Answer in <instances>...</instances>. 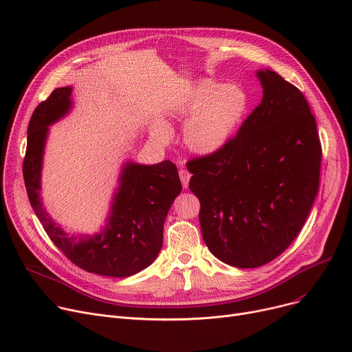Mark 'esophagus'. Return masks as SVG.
I'll list each match as a JSON object with an SVG mask.
<instances>
[{
  "mask_svg": "<svg viewBox=\"0 0 352 352\" xmlns=\"http://www.w3.org/2000/svg\"><path fill=\"white\" fill-rule=\"evenodd\" d=\"M179 178H181V182H182V187L188 188V182H190L191 174L187 170H179Z\"/></svg>",
  "mask_w": 352,
  "mask_h": 352,
  "instance_id": "esophagus-1",
  "label": "esophagus"
}]
</instances>
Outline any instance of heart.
<instances>
[{
    "mask_svg": "<svg viewBox=\"0 0 352 352\" xmlns=\"http://www.w3.org/2000/svg\"><path fill=\"white\" fill-rule=\"evenodd\" d=\"M247 109L248 96L243 87L223 85L211 80L199 81L182 97L177 109L181 117L193 114L184 126V144L199 155L218 151L241 124ZM154 135L160 141H166L170 129L157 124Z\"/></svg>",
    "mask_w": 352,
    "mask_h": 352,
    "instance_id": "1",
    "label": "heart"
}]
</instances>
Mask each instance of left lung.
<instances>
[{"mask_svg": "<svg viewBox=\"0 0 352 352\" xmlns=\"http://www.w3.org/2000/svg\"><path fill=\"white\" fill-rule=\"evenodd\" d=\"M256 77L263 100L236 135L187 162L204 243L238 268L261 267L283 254L320 188L322 148L305 97L275 71Z\"/></svg>", "mask_w": 352, "mask_h": 352, "instance_id": "obj_1", "label": "left lung"}]
</instances>
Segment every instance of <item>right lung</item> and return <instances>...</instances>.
I'll list each match as a JSON object with an SVG mask.
<instances>
[{"label": "right lung", "instance_id": "right-lung-1", "mask_svg": "<svg viewBox=\"0 0 352 352\" xmlns=\"http://www.w3.org/2000/svg\"><path fill=\"white\" fill-rule=\"evenodd\" d=\"M71 91V87L54 89L30 120L23 164L28 199L51 241L71 263L92 274L124 278L151 265L157 258L165 217L182 190L178 170L171 161L155 165L126 162L104 230L94 236H69L43 208L40 190L48 125L69 111Z\"/></svg>", "mask_w": 352, "mask_h": 352}]
</instances>
